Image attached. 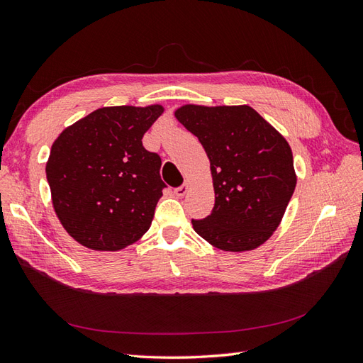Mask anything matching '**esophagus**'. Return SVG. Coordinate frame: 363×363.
<instances>
[{"instance_id": "34e87169", "label": "esophagus", "mask_w": 363, "mask_h": 363, "mask_svg": "<svg viewBox=\"0 0 363 363\" xmlns=\"http://www.w3.org/2000/svg\"><path fill=\"white\" fill-rule=\"evenodd\" d=\"M188 188H189L188 183H183L182 186H179V188L174 189V194L177 195V197H183V195H184L186 192H188Z\"/></svg>"}]
</instances>
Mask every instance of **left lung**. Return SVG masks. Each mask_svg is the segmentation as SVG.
Returning a JSON list of instances; mask_svg holds the SVG:
<instances>
[{
  "mask_svg": "<svg viewBox=\"0 0 363 363\" xmlns=\"http://www.w3.org/2000/svg\"><path fill=\"white\" fill-rule=\"evenodd\" d=\"M175 117L208 154L215 204L194 230L228 252L252 250L277 230L295 192L287 140L250 108L184 105Z\"/></svg>",
  "mask_w": 363,
  "mask_h": 363,
  "instance_id": "left-lung-1",
  "label": "left lung"
}]
</instances>
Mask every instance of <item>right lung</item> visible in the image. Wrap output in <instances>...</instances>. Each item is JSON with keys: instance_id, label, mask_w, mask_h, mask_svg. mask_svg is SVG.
<instances>
[{"instance_id": "1", "label": "right lung", "mask_w": 363, "mask_h": 363, "mask_svg": "<svg viewBox=\"0 0 363 363\" xmlns=\"http://www.w3.org/2000/svg\"><path fill=\"white\" fill-rule=\"evenodd\" d=\"M163 106H106L55 140L45 174L64 229L93 250H119L150 229L166 184L143 134Z\"/></svg>"}]
</instances>
